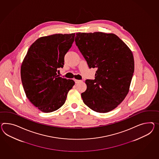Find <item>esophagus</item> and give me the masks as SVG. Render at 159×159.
<instances>
[{
    "label": "esophagus",
    "mask_w": 159,
    "mask_h": 159,
    "mask_svg": "<svg viewBox=\"0 0 159 159\" xmlns=\"http://www.w3.org/2000/svg\"><path fill=\"white\" fill-rule=\"evenodd\" d=\"M74 81L75 82V83H78L79 82L81 81V80H77V79H74Z\"/></svg>",
    "instance_id": "obj_1"
}]
</instances>
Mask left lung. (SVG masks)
I'll use <instances>...</instances> for the list:
<instances>
[{"mask_svg": "<svg viewBox=\"0 0 159 159\" xmlns=\"http://www.w3.org/2000/svg\"><path fill=\"white\" fill-rule=\"evenodd\" d=\"M75 43L89 68H97L94 80H86L83 102L98 112L116 108L127 95L134 70L132 51L117 35L102 32L78 33Z\"/></svg>", "mask_w": 159, "mask_h": 159, "instance_id": "left-lung-1", "label": "left lung"}]
</instances>
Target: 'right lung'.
I'll list each match as a JSON object with an SVG mask.
<instances>
[{"label": "right lung", "instance_id": "1", "mask_svg": "<svg viewBox=\"0 0 159 159\" xmlns=\"http://www.w3.org/2000/svg\"><path fill=\"white\" fill-rule=\"evenodd\" d=\"M75 33L42 37L31 45L23 59L20 76L23 89L31 103L43 112L64 104L73 80L60 77L57 72L64 64V56L74 43Z\"/></svg>", "mask_w": 159, "mask_h": 159}]
</instances>
